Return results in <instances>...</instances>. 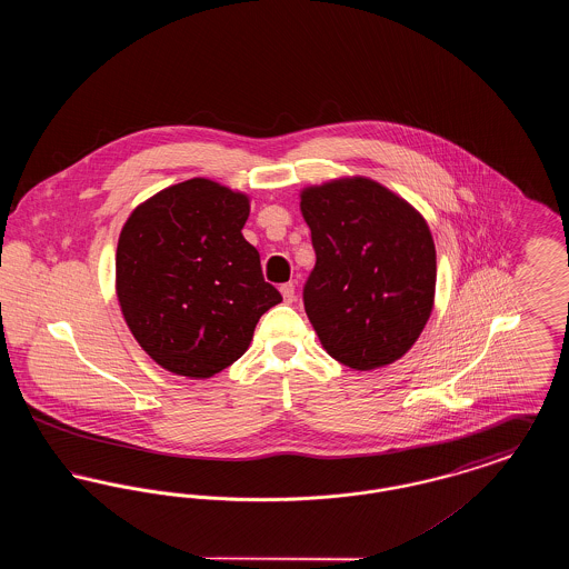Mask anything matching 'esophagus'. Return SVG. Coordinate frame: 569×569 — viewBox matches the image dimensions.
<instances>
[{
    "instance_id": "34e87169",
    "label": "esophagus",
    "mask_w": 569,
    "mask_h": 569,
    "mask_svg": "<svg viewBox=\"0 0 569 569\" xmlns=\"http://www.w3.org/2000/svg\"><path fill=\"white\" fill-rule=\"evenodd\" d=\"M281 297L286 302H295V298H297V288H295V283H283L281 288Z\"/></svg>"
}]
</instances>
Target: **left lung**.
Instances as JSON below:
<instances>
[{
  "label": "left lung",
  "mask_w": 569,
  "mask_h": 569,
  "mask_svg": "<svg viewBox=\"0 0 569 569\" xmlns=\"http://www.w3.org/2000/svg\"><path fill=\"white\" fill-rule=\"evenodd\" d=\"M316 267L302 302L326 352L369 371L401 358L427 325L435 244L406 200L369 179H343L300 196Z\"/></svg>",
  "instance_id": "left-lung-1"
}]
</instances>
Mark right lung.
<instances>
[{
    "mask_svg": "<svg viewBox=\"0 0 569 569\" xmlns=\"http://www.w3.org/2000/svg\"><path fill=\"white\" fill-rule=\"evenodd\" d=\"M243 193L190 179L156 193L117 244V297L140 348L163 369L211 378L243 356L258 320L281 302L241 234Z\"/></svg>",
    "mask_w": 569,
    "mask_h": 569,
    "instance_id": "add662e5",
    "label": "right lung"
}]
</instances>
